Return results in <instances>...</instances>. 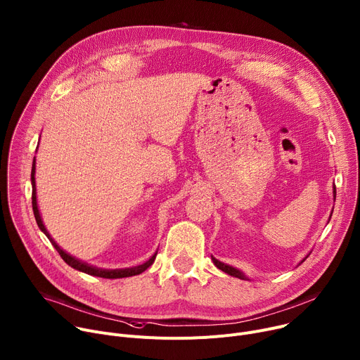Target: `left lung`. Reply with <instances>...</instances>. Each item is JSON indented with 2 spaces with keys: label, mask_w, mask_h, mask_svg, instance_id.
I'll return each instance as SVG.
<instances>
[{
  "label": "left lung",
  "mask_w": 360,
  "mask_h": 360,
  "mask_svg": "<svg viewBox=\"0 0 360 360\" xmlns=\"http://www.w3.org/2000/svg\"><path fill=\"white\" fill-rule=\"evenodd\" d=\"M333 192H335V200H336V188H335ZM212 261H214V264H215L219 270H222L224 273L230 274V276H233V277H237V278H241V280L245 278V276H244L240 270H237V269H234V267H231V266H226V264L221 263V261H218V259L214 258V257H212ZM303 261H304V259H303Z\"/></svg>",
  "instance_id": "obj_1"
}]
</instances>
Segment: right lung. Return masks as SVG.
Listing matches in <instances>:
<instances>
[{"label": "right lung", "mask_w": 360, "mask_h": 360, "mask_svg": "<svg viewBox=\"0 0 360 360\" xmlns=\"http://www.w3.org/2000/svg\"><path fill=\"white\" fill-rule=\"evenodd\" d=\"M34 172H36V158H34V162H32V169H31V185H32V193H31V200H32V211H34V217H36V221H37V225L40 230L47 236V238L51 241V244L54 245V248L57 250V252L60 254V257L66 261V263L79 270V271H83L86 274H90V276H96V277H103V278H123V277H130V276H138L141 273H143L149 266H152V263L155 261V255H152L145 264L142 266H138V267H132V269H123V270H102V269H96L93 266H89L86 263H82L80 259L72 257L70 254H68L66 251H63L56 243L54 240L50 237V234L47 233L46 226L41 221V217H40V212H39V208H37V197H36V179H34Z\"/></svg>", "instance_id": "right-lung-1"}]
</instances>
